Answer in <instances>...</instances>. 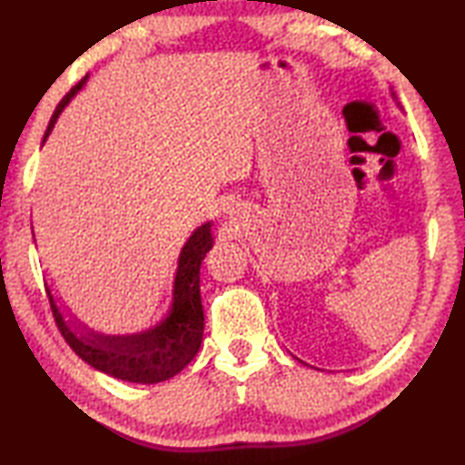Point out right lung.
Segmentation results:
<instances>
[{"label":"right lung","mask_w":465,"mask_h":465,"mask_svg":"<svg viewBox=\"0 0 465 465\" xmlns=\"http://www.w3.org/2000/svg\"><path fill=\"white\" fill-rule=\"evenodd\" d=\"M85 80L88 75L54 108L43 143L49 139L63 110L84 88ZM211 248H213V232H211V222H204L196 227L180 250L168 312L155 326L133 334H104L82 324L74 316L65 318V305H59L61 299H57L46 282L53 316L57 320L63 338L75 351L77 357L116 380L131 383H160L178 375L196 357L203 342L204 316L199 272L203 258Z\"/></svg>","instance_id":"right-lung-1"}]
</instances>
